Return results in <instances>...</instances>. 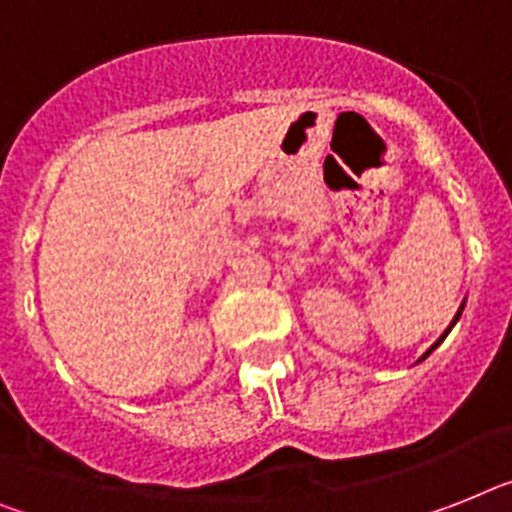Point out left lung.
<instances>
[{"label":"left lung","instance_id":"8db88e82","mask_svg":"<svg viewBox=\"0 0 512 512\" xmlns=\"http://www.w3.org/2000/svg\"><path fill=\"white\" fill-rule=\"evenodd\" d=\"M463 306H466V303H460V308H458V314H455V319H453V324H450V327H447V329H445V335H442V337H439V340H437V342H434V345H432V348H429V350H426V353H424V356H421V358H418V361H424V358H426V356H429V353H432V350H434V348H437V345H439V342H442V340H445V337H447V332H450V329H453V327H455V322H458V319H460V314H463Z\"/></svg>","mask_w":512,"mask_h":512}]
</instances>
